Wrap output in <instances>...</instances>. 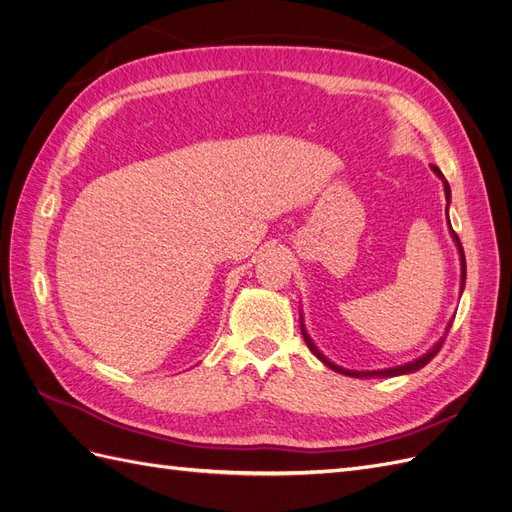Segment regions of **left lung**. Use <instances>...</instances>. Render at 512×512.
<instances>
[{
	"label": "left lung",
	"instance_id": "1",
	"mask_svg": "<svg viewBox=\"0 0 512 512\" xmlns=\"http://www.w3.org/2000/svg\"><path fill=\"white\" fill-rule=\"evenodd\" d=\"M432 170H434V174L442 180V187H444V197H447V219H449V204H451V187H449V183H447V178L442 176V172L436 168V166H432ZM449 227H451V223H449ZM451 238H453V242H455V246H457V253H459V263H461V280H459V291L464 293V287H466V257H464V249H461V242H459V238H457V234L453 232L451 229ZM451 323L453 321H449V325H447V329H444V336L432 346L430 351L427 353H423L421 357H417V359H412V361H408V364H402V366H395V368H383V370H346V368H342V366H338V364H334L332 359H327L323 353H321V349L319 346L312 342V338L308 336V332H306V325H304V315L300 312V325H302V336H304V340H306V344H308V349L317 355V359H321L323 364L327 366V368H332L334 372H340V374H344V376H353V378H391V376H400V374H412V372H417V370H421L423 366H427L430 364V361L436 357V353L440 351V346H442V342H444V338H447V334H449V329H451Z\"/></svg>",
	"mask_w": 512,
	"mask_h": 512
}]
</instances>
